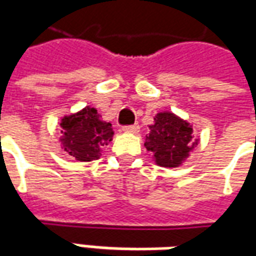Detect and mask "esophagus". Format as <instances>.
Returning <instances> with one entry per match:
<instances>
[{"mask_svg":"<svg viewBox=\"0 0 256 256\" xmlns=\"http://www.w3.org/2000/svg\"><path fill=\"white\" fill-rule=\"evenodd\" d=\"M123 133H132V134H137L140 132V126L136 123V124H132V126H124L122 128Z\"/></svg>","mask_w":256,"mask_h":256,"instance_id":"esophagus-1","label":"esophagus"}]
</instances>
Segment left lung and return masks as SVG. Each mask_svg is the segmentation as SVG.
Returning a JSON list of instances; mask_svg holds the SVG:
<instances>
[{"instance_id": "8db88e82", "label": "left lung", "mask_w": 256, "mask_h": 256, "mask_svg": "<svg viewBox=\"0 0 256 256\" xmlns=\"http://www.w3.org/2000/svg\"><path fill=\"white\" fill-rule=\"evenodd\" d=\"M198 144V138L194 137L193 126L188 120L170 111H162L154 118L144 146L158 166L172 168L186 162Z\"/></svg>"}]
</instances>
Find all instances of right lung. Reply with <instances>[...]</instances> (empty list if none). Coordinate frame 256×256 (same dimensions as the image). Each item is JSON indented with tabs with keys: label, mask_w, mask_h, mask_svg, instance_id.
<instances>
[{
	"label": "right lung",
	"mask_w": 256,
	"mask_h": 256,
	"mask_svg": "<svg viewBox=\"0 0 256 256\" xmlns=\"http://www.w3.org/2000/svg\"><path fill=\"white\" fill-rule=\"evenodd\" d=\"M60 128H63L62 150L76 162L100 159L102 146L110 144L114 137L111 123L102 120L97 110L90 106L64 115L60 119Z\"/></svg>",
	"instance_id": "right-lung-1"
}]
</instances>
